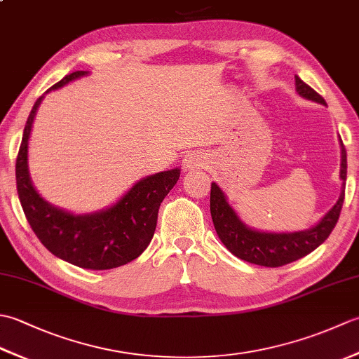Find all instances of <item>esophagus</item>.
Segmentation results:
<instances>
[{"mask_svg": "<svg viewBox=\"0 0 359 359\" xmlns=\"http://www.w3.org/2000/svg\"><path fill=\"white\" fill-rule=\"evenodd\" d=\"M205 162H207V157H205L202 152H188V154L182 160V166H184L185 171H193V170H199V168H203Z\"/></svg>", "mask_w": 359, "mask_h": 359, "instance_id": "1", "label": "esophagus"}]
</instances>
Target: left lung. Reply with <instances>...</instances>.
Segmentation results:
<instances>
[{"label": "left lung", "mask_w": 359, "mask_h": 359, "mask_svg": "<svg viewBox=\"0 0 359 359\" xmlns=\"http://www.w3.org/2000/svg\"><path fill=\"white\" fill-rule=\"evenodd\" d=\"M296 80V90L301 97L307 100L325 104L324 98L319 95L315 89L306 85L299 77ZM342 189L339 199L333 205L332 210L319 220V222L304 231L294 233H265L257 231L247 226L239 219L231 205L228 203L226 197L217 184H211L210 196V210L212 224H215L216 233L224 245L238 256L242 261L262 266H280L297 261L316 250L321 243L329 238L339 219V212L344 203L346 194V179H347V152L341 140V172Z\"/></svg>", "instance_id": "1"}]
</instances>
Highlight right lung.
<instances>
[{"instance_id":"1","label":"right lung","mask_w":359,"mask_h":359,"mask_svg":"<svg viewBox=\"0 0 359 359\" xmlns=\"http://www.w3.org/2000/svg\"><path fill=\"white\" fill-rule=\"evenodd\" d=\"M88 75L75 71L46 90V94ZM41 95L30 111L17 157V189L27 222L53 256L88 270H109L139 257L154 236L160 203L177 184L180 170L148 175L112 207L89 215L57 208L46 202L32 185L27 166L29 137Z\"/></svg>"}]
</instances>
